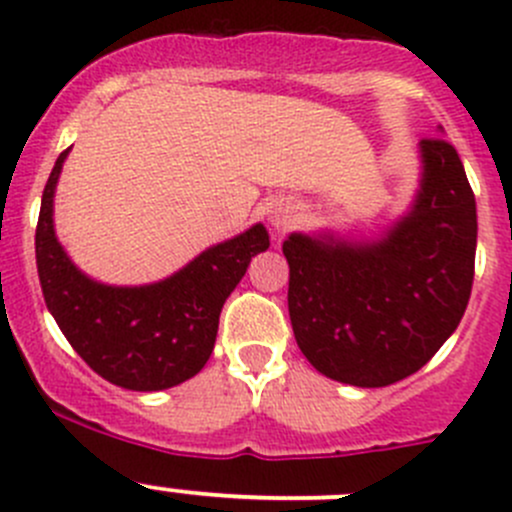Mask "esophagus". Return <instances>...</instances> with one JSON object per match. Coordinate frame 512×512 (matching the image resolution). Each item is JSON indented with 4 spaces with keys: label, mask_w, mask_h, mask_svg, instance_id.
Returning <instances> with one entry per match:
<instances>
[{
    "label": "esophagus",
    "mask_w": 512,
    "mask_h": 512,
    "mask_svg": "<svg viewBox=\"0 0 512 512\" xmlns=\"http://www.w3.org/2000/svg\"><path fill=\"white\" fill-rule=\"evenodd\" d=\"M294 220H297V208H294L292 203H285V200H280V203L272 205L270 210V223L275 230H287V227L294 225Z\"/></svg>",
    "instance_id": "1"
}]
</instances>
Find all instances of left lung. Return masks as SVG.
Returning <instances> with one entry per match:
<instances>
[{
    "label": "left lung",
    "instance_id": "8db88e82",
    "mask_svg": "<svg viewBox=\"0 0 512 512\" xmlns=\"http://www.w3.org/2000/svg\"><path fill=\"white\" fill-rule=\"evenodd\" d=\"M414 208L381 240L289 235V319L309 364L342 384L389 386L456 332L476 272V195L456 148L421 141Z\"/></svg>",
    "mask_w": 512,
    "mask_h": 512
}]
</instances>
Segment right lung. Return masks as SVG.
I'll return each mask as SVG.
<instances>
[{
    "label": "right lung",
    "instance_id": "add662e5",
    "mask_svg": "<svg viewBox=\"0 0 512 512\" xmlns=\"http://www.w3.org/2000/svg\"><path fill=\"white\" fill-rule=\"evenodd\" d=\"M69 148L56 158L36 223V270L56 324L76 354L111 384L160 391L198 374L218 337L220 312L257 252L270 247L265 225L200 252L168 280L111 287L86 277L54 232V190Z\"/></svg>",
    "mask_w": 512,
    "mask_h": 512
}]
</instances>
